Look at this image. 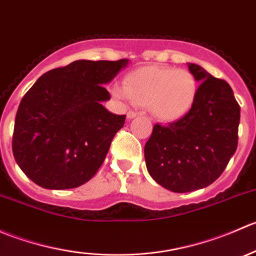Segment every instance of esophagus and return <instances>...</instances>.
<instances>
[{
    "instance_id": "esophagus-1",
    "label": "esophagus",
    "mask_w": 256,
    "mask_h": 256,
    "mask_svg": "<svg viewBox=\"0 0 256 256\" xmlns=\"http://www.w3.org/2000/svg\"><path fill=\"white\" fill-rule=\"evenodd\" d=\"M138 115H141V112H128V114H126V116H128V120H131V118H136V116H138Z\"/></svg>"
}]
</instances>
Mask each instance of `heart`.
<instances>
[{
	"instance_id": "1",
	"label": "heart",
	"mask_w": 256,
	"mask_h": 256,
	"mask_svg": "<svg viewBox=\"0 0 256 256\" xmlns=\"http://www.w3.org/2000/svg\"><path fill=\"white\" fill-rule=\"evenodd\" d=\"M198 92L196 76L187 69L151 66L128 73L125 85H114L112 94L120 100H132L156 118L174 121L192 109Z\"/></svg>"
}]
</instances>
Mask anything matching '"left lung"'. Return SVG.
<instances>
[{
    "mask_svg": "<svg viewBox=\"0 0 256 256\" xmlns=\"http://www.w3.org/2000/svg\"><path fill=\"white\" fill-rule=\"evenodd\" d=\"M187 66L200 82L192 109L176 122L156 124L144 144L150 176L176 193L212 184L238 146L240 108L230 85L197 64Z\"/></svg>",
    "mask_w": 256,
    "mask_h": 256,
    "instance_id": "obj_1",
    "label": "left lung"
}]
</instances>
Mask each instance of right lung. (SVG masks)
<instances>
[{
	"label": "right lung",
	"mask_w": 256,
	"mask_h": 256,
	"mask_svg": "<svg viewBox=\"0 0 256 256\" xmlns=\"http://www.w3.org/2000/svg\"><path fill=\"white\" fill-rule=\"evenodd\" d=\"M128 59L76 60L43 74L26 92L14 120L12 150L20 168L47 190L92 180L125 124L102 106L109 84Z\"/></svg>",
	"instance_id": "obj_1"
}]
</instances>
